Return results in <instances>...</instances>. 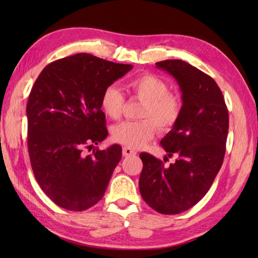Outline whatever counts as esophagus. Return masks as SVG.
Instances as JSON below:
<instances>
[{
	"mask_svg": "<svg viewBox=\"0 0 258 258\" xmlns=\"http://www.w3.org/2000/svg\"><path fill=\"white\" fill-rule=\"evenodd\" d=\"M136 154V151H134L133 149H131V147H123V156L125 157H128V156H132Z\"/></svg>",
	"mask_w": 258,
	"mask_h": 258,
	"instance_id": "obj_1",
	"label": "esophagus"
}]
</instances>
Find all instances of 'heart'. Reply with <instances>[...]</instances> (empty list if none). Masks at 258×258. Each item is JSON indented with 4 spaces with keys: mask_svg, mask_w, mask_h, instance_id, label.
<instances>
[{
    "mask_svg": "<svg viewBox=\"0 0 258 258\" xmlns=\"http://www.w3.org/2000/svg\"><path fill=\"white\" fill-rule=\"evenodd\" d=\"M127 90L135 97L144 101L141 107V120H126L112 128V138L117 143L131 149H140L155 135V126L161 133L171 131L182 114V100L168 92L167 84L153 74H140L128 81ZM125 98L117 86L109 85L103 91L101 107L106 116L119 118Z\"/></svg>",
    "mask_w": 258,
    "mask_h": 258,
    "instance_id": "1",
    "label": "heart"
}]
</instances>
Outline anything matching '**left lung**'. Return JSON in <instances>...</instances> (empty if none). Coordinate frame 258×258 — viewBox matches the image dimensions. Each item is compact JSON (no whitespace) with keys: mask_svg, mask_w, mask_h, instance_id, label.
Wrapping results in <instances>:
<instances>
[{"mask_svg":"<svg viewBox=\"0 0 258 258\" xmlns=\"http://www.w3.org/2000/svg\"><path fill=\"white\" fill-rule=\"evenodd\" d=\"M176 80L182 92V114L161 144L169 166L141 153L143 169L140 191L153 210L173 215L197 204L211 188L222 167L228 133V111L220 87L211 76L182 59L156 63ZM164 157V161L167 160Z\"/></svg>","mask_w":258,"mask_h":258,"instance_id":"left-lung-1","label":"left lung"}]
</instances>
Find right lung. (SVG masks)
<instances>
[{"mask_svg": "<svg viewBox=\"0 0 258 258\" xmlns=\"http://www.w3.org/2000/svg\"><path fill=\"white\" fill-rule=\"evenodd\" d=\"M132 69L79 53L48 64L33 85L26 105L30 161L42 190L59 207L84 211L105 193L122 147L90 155L84 150L108 134L103 91Z\"/></svg>", "mask_w": 258, "mask_h": 258, "instance_id": "obj_1", "label": "right lung"}]
</instances>
